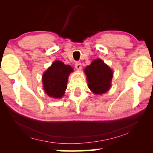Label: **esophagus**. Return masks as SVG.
<instances>
[{"label": "esophagus", "instance_id": "esophagus-1", "mask_svg": "<svg viewBox=\"0 0 153 153\" xmlns=\"http://www.w3.org/2000/svg\"><path fill=\"white\" fill-rule=\"evenodd\" d=\"M75 68H76V70H81V62H78V61L75 62Z\"/></svg>", "mask_w": 153, "mask_h": 153}]
</instances>
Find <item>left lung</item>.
<instances>
[{"label":"left lung","mask_w":153,"mask_h":153,"mask_svg":"<svg viewBox=\"0 0 153 153\" xmlns=\"http://www.w3.org/2000/svg\"><path fill=\"white\" fill-rule=\"evenodd\" d=\"M84 72L87 76L89 88L95 94H103L108 91L113 72L100 59H96L87 66Z\"/></svg>","instance_id":"left-lung-1"}]
</instances>
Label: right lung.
I'll list each match as a JSON object with an SVG mask.
<instances>
[{
	"label": "right lung",
	"mask_w": 153,
	"mask_h": 153,
	"mask_svg": "<svg viewBox=\"0 0 153 153\" xmlns=\"http://www.w3.org/2000/svg\"><path fill=\"white\" fill-rule=\"evenodd\" d=\"M72 71V68L61 61L56 60L54 62L42 76L46 93L51 97H62L67 88L69 74Z\"/></svg>",
	"instance_id": "add662e5"
}]
</instances>
